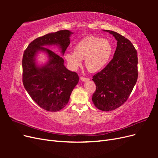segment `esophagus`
<instances>
[{
    "label": "esophagus",
    "instance_id": "obj_1",
    "mask_svg": "<svg viewBox=\"0 0 158 158\" xmlns=\"http://www.w3.org/2000/svg\"><path fill=\"white\" fill-rule=\"evenodd\" d=\"M80 80L82 81V82H86V81H89V79L88 78H84L83 76H81Z\"/></svg>",
    "mask_w": 158,
    "mask_h": 158
}]
</instances>
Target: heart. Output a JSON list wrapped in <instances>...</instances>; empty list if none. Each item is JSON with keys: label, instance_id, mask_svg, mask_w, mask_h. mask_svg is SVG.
I'll return each mask as SVG.
<instances>
[{"label": "heart", "instance_id": "obj_1", "mask_svg": "<svg viewBox=\"0 0 158 158\" xmlns=\"http://www.w3.org/2000/svg\"><path fill=\"white\" fill-rule=\"evenodd\" d=\"M113 52V47L108 40L95 36H89L80 40L74 47V51L64 55L69 68L76 71L85 59L87 69L95 73L106 66Z\"/></svg>", "mask_w": 158, "mask_h": 158}]
</instances>
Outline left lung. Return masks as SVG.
I'll use <instances>...</instances> for the list:
<instances>
[{"instance_id": "8db88e82", "label": "left lung", "mask_w": 158, "mask_h": 158, "mask_svg": "<svg viewBox=\"0 0 158 158\" xmlns=\"http://www.w3.org/2000/svg\"><path fill=\"white\" fill-rule=\"evenodd\" d=\"M117 42L113 59L93 76L96 90L92 96L95 107L110 111L120 107L131 94L138 78L137 51L132 43L119 33L110 30Z\"/></svg>"}]
</instances>
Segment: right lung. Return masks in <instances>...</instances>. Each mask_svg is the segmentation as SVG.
Returning <instances> with one entry per match:
<instances>
[{
    "label": "right lung",
    "instance_id": "1",
    "mask_svg": "<svg viewBox=\"0 0 158 158\" xmlns=\"http://www.w3.org/2000/svg\"><path fill=\"white\" fill-rule=\"evenodd\" d=\"M73 33L69 30L47 33L31 42L23 52V86L33 101L46 111L55 112L64 108L78 83L77 73L66 69L64 59L45 47L56 45L64 55ZM40 52H44L48 57V60L43 65L36 63V56Z\"/></svg>",
    "mask_w": 158,
    "mask_h": 158
}]
</instances>
